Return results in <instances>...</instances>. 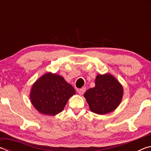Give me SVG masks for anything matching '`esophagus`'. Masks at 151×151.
<instances>
[{
	"label": "esophagus",
	"mask_w": 151,
	"mask_h": 151,
	"mask_svg": "<svg viewBox=\"0 0 151 151\" xmlns=\"http://www.w3.org/2000/svg\"><path fill=\"white\" fill-rule=\"evenodd\" d=\"M85 91H86V88L85 87V88H82L79 89V90L78 91V93L79 94H81H81H84V93H85Z\"/></svg>",
	"instance_id": "34e87169"
}]
</instances>
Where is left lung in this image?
<instances>
[{
	"label": "left lung",
	"mask_w": 151,
	"mask_h": 151,
	"mask_svg": "<svg viewBox=\"0 0 151 151\" xmlns=\"http://www.w3.org/2000/svg\"><path fill=\"white\" fill-rule=\"evenodd\" d=\"M123 89L116 79L109 74L96 76L95 86L84 94L92 112L104 114L114 111L121 101Z\"/></svg>",
	"instance_id": "1"
}]
</instances>
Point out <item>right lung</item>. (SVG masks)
Returning a JSON list of instances; mask_svg holds the SVG:
<instances>
[{
	"label": "right lung",
	"instance_id": "right-lung-1",
	"mask_svg": "<svg viewBox=\"0 0 151 151\" xmlns=\"http://www.w3.org/2000/svg\"><path fill=\"white\" fill-rule=\"evenodd\" d=\"M75 90L63 77L47 73L33 85L30 98L38 111L48 115H56L65 108Z\"/></svg>",
	"mask_w": 151,
	"mask_h": 151
}]
</instances>
